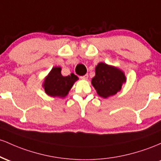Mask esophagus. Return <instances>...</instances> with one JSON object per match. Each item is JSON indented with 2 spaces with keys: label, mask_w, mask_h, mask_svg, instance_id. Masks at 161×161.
<instances>
[{
  "label": "esophagus",
  "mask_w": 161,
  "mask_h": 161,
  "mask_svg": "<svg viewBox=\"0 0 161 161\" xmlns=\"http://www.w3.org/2000/svg\"><path fill=\"white\" fill-rule=\"evenodd\" d=\"M80 78L83 79V80H87V79H88V75H84V76H81Z\"/></svg>",
  "instance_id": "34e87169"
}]
</instances>
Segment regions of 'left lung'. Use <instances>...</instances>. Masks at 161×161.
I'll use <instances>...</instances> for the list:
<instances>
[{
	"instance_id": "obj_1",
	"label": "left lung",
	"mask_w": 161,
	"mask_h": 161,
	"mask_svg": "<svg viewBox=\"0 0 161 161\" xmlns=\"http://www.w3.org/2000/svg\"><path fill=\"white\" fill-rule=\"evenodd\" d=\"M95 73L91 84L98 95L103 98H108L116 94L126 81L123 71L114 66L108 65L106 63H99L96 67Z\"/></svg>"
}]
</instances>
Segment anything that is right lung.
<instances>
[{
	"mask_svg": "<svg viewBox=\"0 0 161 161\" xmlns=\"http://www.w3.org/2000/svg\"><path fill=\"white\" fill-rule=\"evenodd\" d=\"M61 71L60 67H55L45 78L43 87L45 92L50 97H66L75 81L78 80V77L73 73L64 77Z\"/></svg>",
	"mask_w": 161,
	"mask_h": 161,
	"instance_id": "right-lung-1",
	"label": "right lung"
}]
</instances>
